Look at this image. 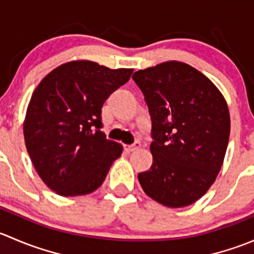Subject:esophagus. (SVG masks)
<instances>
[{"label": "esophagus", "mask_w": 254, "mask_h": 254, "mask_svg": "<svg viewBox=\"0 0 254 254\" xmlns=\"http://www.w3.org/2000/svg\"><path fill=\"white\" fill-rule=\"evenodd\" d=\"M140 147H141V143H140L139 141H135L134 143H131V145H127L125 148H127V152H132V151L139 150Z\"/></svg>", "instance_id": "obj_1"}]
</instances>
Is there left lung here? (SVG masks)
<instances>
[{
  "mask_svg": "<svg viewBox=\"0 0 254 254\" xmlns=\"http://www.w3.org/2000/svg\"><path fill=\"white\" fill-rule=\"evenodd\" d=\"M132 79L148 107L153 163L139 173L143 191L168 207L193 204L220 172L230 136L226 101L206 76L179 61L140 70Z\"/></svg>",
  "mask_w": 254,
  "mask_h": 254,
  "instance_id": "8db88e82",
  "label": "left lung"
}]
</instances>
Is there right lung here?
<instances>
[{"mask_svg": "<svg viewBox=\"0 0 254 254\" xmlns=\"http://www.w3.org/2000/svg\"><path fill=\"white\" fill-rule=\"evenodd\" d=\"M131 73L132 68L71 61L51 71L33 92L25 146L38 175L59 195L94 191L122 155V145L101 131L102 107Z\"/></svg>", "mask_w": 254, "mask_h": 254, "instance_id": "add662e5", "label": "right lung"}]
</instances>
